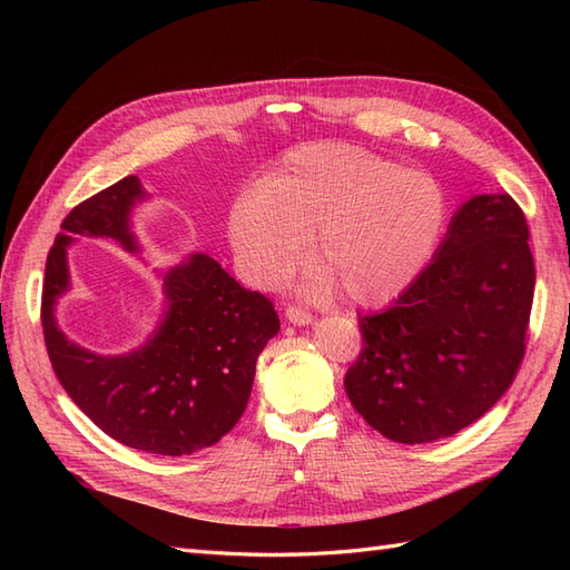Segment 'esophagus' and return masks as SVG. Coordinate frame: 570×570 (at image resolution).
<instances>
[{
  "mask_svg": "<svg viewBox=\"0 0 570 570\" xmlns=\"http://www.w3.org/2000/svg\"><path fill=\"white\" fill-rule=\"evenodd\" d=\"M285 316H287V321L289 323H295V325H308L314 321V316L306 312V308H302V306H289L287 312H285Z\"/></svg>",
  "mask_w": 570,
  "mask_h": 570,
  "instance_id": "esophagus-1",
  "label": "esophagus"
}]
</instances>
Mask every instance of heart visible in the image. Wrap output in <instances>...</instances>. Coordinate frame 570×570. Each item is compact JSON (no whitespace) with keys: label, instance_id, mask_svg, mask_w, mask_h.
Masks as SVG:
<instances>
[{"label":"heart","instance_id":"b5f03b06","mask_svg":"<svg viewBox=\"0 0 570 570\" xmlns=\"http://www.w3.org/2000/svg\"><path fill=\"white\" fill-rule=\"evenodd\" d=\"M446 220L442 187L373 151L314 145L287 154L281 168L237 197L228 235L254 285L295 273L306 243L316 289L375 306L416 278Z\"/></svg>","mask_w":570,"mask_h":570}]
</instances>
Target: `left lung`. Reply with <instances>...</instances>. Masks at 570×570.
<instances>
[{
	"instance_id": "obj_1",
	"label": "left lung",
	"mask_w": 570,
	"mask_h": 570,
	"mask_svg": "<svg viewBox=\"0 0 570 570\" xmlns=\"http://www.w3.org/2000/svg\"><path fill=\"white\" fill-rule=\"evenodd\" d=\"M534 292L528 223L509 195L461 204L419 278L361 316L344 375L352 406L392 442L450 438L488 413L525 354Z\"/></svg>"
}]
</instances>
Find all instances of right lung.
Instances as JSON below:
<instances>
[{
	"mask_svg": "<svg viewBox=\"0 0 570 570\" xmlns=\"http://www.w3.org/2000/svg\"><path fill=\"white\" fill-rule=\"evenodd\" d=\"M145 199L140 178L128 176L63 218L45 266V344L59 383L99 430L132 450L185 456L216 444L243 416L256 358L278 335L281 318L264 295L195 252L157 268L164 314L142 347L97 354L68 337L57 321V302L71 289L66 247L85 235L140 254L130 214Z\"/></svg>",
	"mask_w": 570,
	"mask_h": 570,
	"instance_id": "1",
	"label": "right lung"
}]
</instances>
